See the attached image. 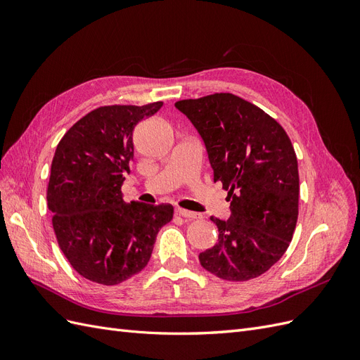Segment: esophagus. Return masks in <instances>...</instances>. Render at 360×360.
Instances as JSON below:
<instances>
[{"instance_id":"1","label":"esophagus","mask_w":360,"mask_h":360,"mask_svg":"<svg viewBox=\"0 0 360 360\" xmlns=\"http://www.w3.org/2000/svg\"><path fill=\"white\" fill-rule=\"evenodd\" d=\"M176 214L181 216V217H186V219H198V217H201V214L189 212V210H184V209H176Z\"/></svg>"}]
</instances>
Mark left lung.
<instances>
[{"label":"left lung","mask_w":360,"mask_h":360,"mask_svg":"<svg viewBox=\"0 0 360 360\" xmlns=\"http://www.w3.org/2000/svg\"><path fill=\"white\" fill-rule=\"evenodd\" d=\"M204 139L214 174L231 201V217L212 216L217 243L201 266L224 281L258 278L284 255L299 214L296 151L275 118L231 93L176 102Z\"/></svg>","instance_id":"1"}]
</instances>
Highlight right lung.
I'll use <instances>...</instances> for the list:
<instances>
[{"mask_svg":"<svg viewBox=\"0 0 360 360\" xmlns=\"http://www.w3.org/2000/svg\"><path fill=\"white\" fill-rule=\"evenodd\" d=\"M163 102L108 105L78 120L57 146L46 189L60 249L96 284L117 285L150 261L171 204L126 202L122 184L134 160V129Z\"/></svg>","mask_w":360,"mask_h":360,"instance_id":"1","label":"right lung"}]
</instances>
